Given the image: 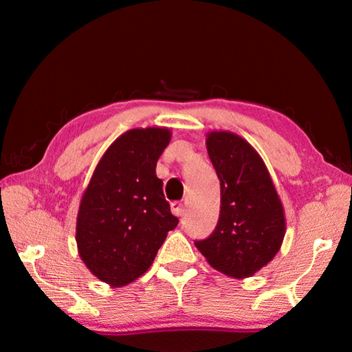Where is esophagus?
Masks as SVG:
<instances>
[{
    "instance_id": "1",
    "label": "esophagus",
    "mask_w": 352,
    "mask_h": 352,
    "mask_svg": "<svg viewBox=\"0 0 352 352\" xmlns=\"http://www.w3.org/2000/svg\"><path fill=\"white\" fill-rule=\"evenodd\" d=\"M170 210L175 214V216L182 217L184 214V205L182 204V201H174V204H170Z\"/></svg>"
}]
</instances>
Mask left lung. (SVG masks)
<instances>
[{"mask_svg": "<svg viewBox=\"0 0 352 352\" xmlns=\"http://www.w3.org/2000/svg\"><path fill=\"white\" fill-rule=\"evenodd\" d=\"M206 148L220 180V214L212 233L195 247L226 276L248 278L281 248V200L259 153L241 136L211 132Z\"/></svg>", "mask_w": 352, "mask_h": 352, "instance_id": "obj_1", "label": "left lung"}]
</instances>
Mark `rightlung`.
Listing matches in <instances>:
<instances>
[{"mask_svg":"<svg viewBox=\"0 0 352 352\" xmlns=\"http://www.w3.org/2000/svg\"><path fill=\"white\" fill-rule=\"evenodd\" d=\"M169 141L168 129L129 130L107 148L83 192L77 248L88 270L111 287L146 273L178 225L155 172Z\"/></svg>","mask_w":352,"mask_h":352,"instance_id":"right-lung-1","label":"right lung"}]
</instances>
